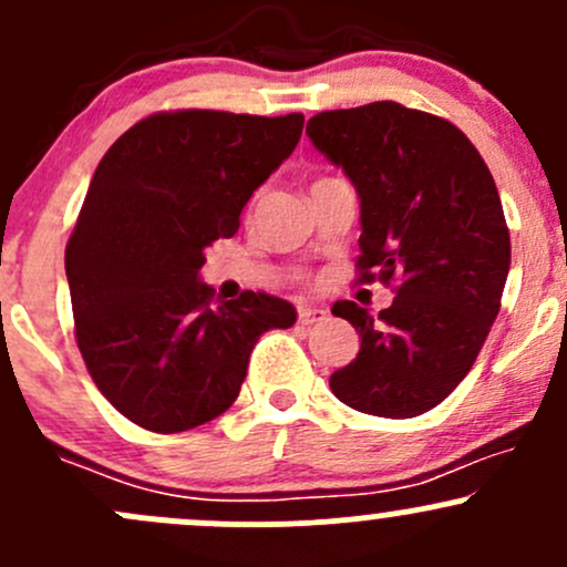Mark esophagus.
Listing matches in <instances>:
<instances>
[{"label": "esophagus", "mask_w": 567, "mask_h": 567, "mask_svg": "<svg viewBox=\"0 0 567 567\" xmlns=\"http://www.w3.org/2000/svg\"><path fill=\"white\" fill-rule=\"evenodd\" d=\"M320 320H326L323 309L299 307V323H301V326H315V323H320Z\"/></svg>", "instance_id": "esophagus-1"}]
</instances>
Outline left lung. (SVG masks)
Segmentation results:
<instances>
[{"label":"left lung","mask_w":567,"mask_h":567,"mask_svg":"<svg viewBox=\"0 0 567 567\" xmlns=\"http://www.w3.org/2000/svg\"><path fill=\"white\" fill-rule=\"evenodd\" d=\"M307 135L359 193L361 282H396L378 318L331 307L361 337L331 391L361 413L413 419L462 383L499 312L511 236L497 187L462 130L391 100L318 113Z\"/></svg>","instance_id":"obj_1"}]
</instances>
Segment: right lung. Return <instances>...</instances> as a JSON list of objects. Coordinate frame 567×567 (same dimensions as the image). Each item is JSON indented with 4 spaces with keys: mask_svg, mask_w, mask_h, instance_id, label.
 Returning a JSON list of instances; mask_svg holds the SVG:
<instances>
[{
    "mask_svg": "<svg viewBox=\"0 0 567 567\" xmlns=\"http://www.w3.org/2000/svg\"><path fill=\"white\" fill-rule=\"evenodd\" d=\"M301 127V113L163 111L100 159L64 271L89 374L133 424L174 434L217 419L260 333L296 323L293 303L252 290L214 307L198 274Z\"/></svg>",
    "mask_w": 567,
    "mask_h": 567,
    "instance_id": "right-lung-1",
    "label": "right lung"
}]
</instances>
